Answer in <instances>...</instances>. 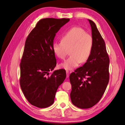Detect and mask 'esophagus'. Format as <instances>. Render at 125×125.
I'll use <instances>...</instances> for the list:
<instances>
[{
	"label": "esophagus",
	"mask_w": 125,
	"mask_h": 125,
	"mask_svg": "<svg viewBox=\"0 0 125 125\" xmlns=\"http://www.w3.org/2000/svg\"><path fill=\"white\" fill-rule=\"evenodd\" d=\"M66 77L67 78V77H68V76H69V71H66Z\"/></svg>",
	"instance_id": "1"
}]
</instances>
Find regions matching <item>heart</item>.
<instances>
[{"label": "heart", "instance_id": "1", "mask_svg": "<svg viewBox=\"0 0 125 125\" xmlns=\"http://www.w3.org/2000/svg\"><path fill=\"white\" fill-rule=\"evenodd\" d=\"M62 42H54L52 49L57 57L64 60L70 50L71 55L60 66L65 70H72L80 63L89 60L94 47V38L82 28L74 27L64 34Z\"/></svg>", "mask_w": 125, "mask_h": 125}]
</instances>
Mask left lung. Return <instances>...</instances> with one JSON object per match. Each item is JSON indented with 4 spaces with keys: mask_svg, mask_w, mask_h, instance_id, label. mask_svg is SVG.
Instances as JSON below:
<instances>
[{
    "mask_svg": "<svg viewBox=\"0 0 125 125\" xmlns=\"http://www.w3.org/2000/svg\"><path fill=\"white\" fill-rule=\"evenodd\" d=\"M88 20L94 38L93 49L89 60L70 76L71 101L80 108L95 105L101 99L109 81L110 59L105 42L95 24Z\"/></svg>",
    "mask_w": 125,
    "mask_h": 125,
    "instance_id": "obj_1",
    "label": "left lung"
}]
</instances>
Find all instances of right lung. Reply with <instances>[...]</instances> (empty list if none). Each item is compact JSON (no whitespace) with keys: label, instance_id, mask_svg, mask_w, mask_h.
<instances>
[{"label":"right lung","instance_id":"1","mask_svg":"<svg viewBox=\"0 0 125 125\" xmlns=\"http://www.w3.org/2000/svg\"><path fill=\"white\" fill-rule=\"evenodd\" d=\"M69 19L46 18L37 22L26 40L20 63V86L31 105L45 108L54 102L65 70L52 71L57 64L52 45L56 33Z\"/></svg>","mask_w":125,"mask_h":125}]
</instances>
